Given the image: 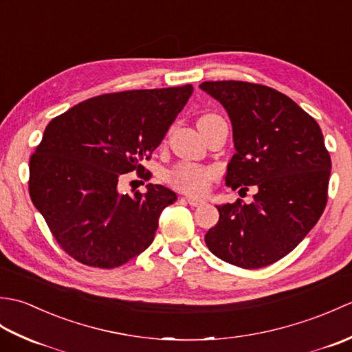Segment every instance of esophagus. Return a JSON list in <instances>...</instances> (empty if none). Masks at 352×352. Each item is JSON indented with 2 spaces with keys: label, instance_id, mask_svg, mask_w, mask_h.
Returning <instances> with one entry per match:
<instances>
[{
  "label": "esophagus",
  "instance_id": "34e87169",
  "mask_svg": "<svg viewBox=\"0 0 352 352\" xmlns=\"http://www.w3.org/2000/svg\"><path fill=\"white\" fill-rule=\"evenodd\" d=\"M186 201H188V203L192 206V207H198V206H201L204 203L203 199H198V198H193V197H186Z\"/></svg>",
  "mask_w": 352,
  "mask_h": 352
}]
</instances>
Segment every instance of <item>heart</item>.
<instances>
[{
	"label": "heart",
	"mask_w": 352,
	"mask_h": 352,
	"mask_svg": "<svg viewBox=\"0 0 352 352\" xmlns=\"http://www.w3.org/2000/svg\"><path fill=\"white\" fill-rule=\"evenodd\" d=\"M212 116L204 115L201 118ZM216 175L214 169L207 166H199V164L182 163L170 170L169 183L175 189L186 192V193H203L208 183H210Z\"/></svg>",
	"instance_id": "obj_1"
}]
</instances>
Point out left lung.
Here are the masks:
<instances>
[{
	"label": "left lung",
	"instance_id": "1",
	"mask_svg": "<svg viewBox=\"0 0 352 352\" xmlns=\"http://www.w3.org/2000/svg\"><path fill=\"white\" fill-rule=\"evenodd\" d=\"M231 119L236 153L226 184L257 186L251 204L218 206L207 248L243 269L272 265L296 248L324 213L331 159L320 126L295 101L248 81H204ZM248 189V188H243Z\"/></svg>",
	"mask_w": 352,
	"mask_h": 352
}]
</instances>
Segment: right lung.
Masks as SVG:
<instances>
[{"mask_svg": "<svg viewBox=\"0 0 352 352\" xmlns=\"http://www.w3.org/2000/svg\"><path fill=\"white\" fill-rule=\"evenodd\" d=\"M192 85L104 94L56 116L30 157L28 192L60 248L78 263L113 269L153 243L177 195L160 184L124 195L118 182L160 145Z\"/></svg>", "mask_w": 352, "mask_h": 352, "instance_id": "1", "label": "right lung"}]
</instances>
